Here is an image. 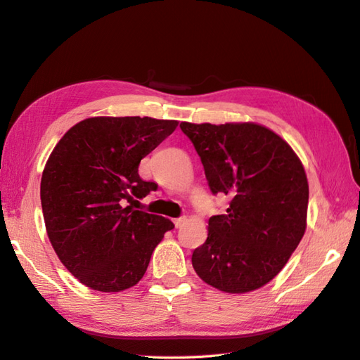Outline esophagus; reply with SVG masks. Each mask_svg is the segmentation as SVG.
Returning a JSON list of instances; mask_svg holds the SVG:
<instances>
[{
	"mask_svg": "<svg viewBox=\"0 0 360 360\" xmlns=\"http://www.w3.org/2000/svg\"><path fill=\"white\" fill-rule=\"evenodd\" d=\"M187 222V219L186 217H178V219H174L173 220V224H174V226L176 228H181V226H184V224Z\"/></svg>",
	"mask_w": 360,
	"mask_h": 360,
	"instance_id": "obj_1",
	"label": "esophagus"
}]
</instances>
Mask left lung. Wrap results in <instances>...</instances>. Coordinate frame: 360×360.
Listing matches in <instances>:
<instances>
[{"instance_id":"1","label":"left lung","mask_w":360,"mask_h":360,"mask_svg":"<svg viewBox=\"0 0 360 360\" xmlns=\"http://www.w3.org/2000/svg\"><path fill=\"white\" fill-rule=\"evenodd\" d=\"M213 193L231 198L210 217L191 263L202 281L226 293L263 288L280 274L307 228L309 182L289 143L259 123H181Z\"/></svg>"}]
</instances>
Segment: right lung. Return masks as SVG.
Segmentation results:
<instances>
[{
    "mask_svg": "<svg viewBox=\"0 0 360 360\" xmlns=\"http://www.w3.org/2000/svg\"><path fill=\"white\" fill-rule=\"evenodd\" d=\"M176 126L150 117H91L54 146L41 178L45 229L62 264L86 288H132L174 228L170 219L124 207V199L156 190L138 165Z\"/></svg>",
    "mask_w": 360,
    "mask_h": 360,
    "instance_id": "obj_1",
    "label": "right lung"
}]
</instances>
